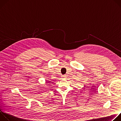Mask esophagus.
I'll list each match as a JSON object with an SVG mask.
<instances>
[{"label": "esophagus", "instance_id": "1", "mask_svg": "<svg viewBox=\"0 0 121 121\" xmlns=\"http://www.w3.org/2000/svg\"><path fill=\"white\" fill-rule=\"evenodd\" d=\"M66 78V75H63L62 76V78Z\"/></svg>", "mask_w": 121, "mask_h": 121}]
</instances>
